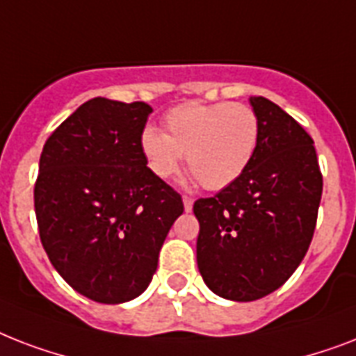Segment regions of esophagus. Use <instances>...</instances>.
I'll return each mask as SVG.
<instances>
[{
  "label": "esophagus",
  "mask_w": 356,
  "mask_h": 356,
  "mask_svg": "<svg viewBox=\"0 0 356 356\" xmlns=\"http://www.w3.org/2000/svg\"><path fill=\"white\" fill-rule=\"evenodd\" d=\"M183 203H184V211L190 212L192 211V207H194V200L188 197V195H183Z\"/></svg>",
  "instance_id": "obj_1"
}]
</instances>
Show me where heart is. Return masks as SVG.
<instances>
[{
    "label": "heart",
    "mask_w": 356,
    "mask_h": 356,
    "mask_svg": "<svg viewBox=\"0 0 356 356\" xmlns=\"http://www.w3.org/2000/svg\"><path fill=\"white\" fill-rule=\"evenodd\" d=\"M164 123L166 133L149 125L140 134V149L159 179L175 175L186 155L203 188L223 190L248 170L259 145V116L243 103H186Z\"/></svg>",
    "instance_id": "b5f03b06"
}]
</instances>
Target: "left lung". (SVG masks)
Instances as JSON below:
<instances>
[{
	"label": "left lung",
	"mask_w": 356,
	"mask_h": 356,
	"mask_svg": "<svg viewBox=\"0 0 356 356\" xmlns=\"http://www.w3.org/2000/svg\"><path fill=\"white\" fill-rule=\"evenodd\" d=\"M260 136L248 170L194 203L197 268L220 298L254 301L275 292L309 251L320 209L314 140L270 99L249 97Z\"/></svg>",
	"instance_id": "obj_1"
}]
</instances>
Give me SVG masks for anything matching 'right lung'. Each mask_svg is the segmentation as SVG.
Instances as JSON below:
<instances>
[{"label":"right lung","mask_w":356,"mask_h":356,"mask_svg":"<svg viewBox=\"0 0 356 356\" xmlns=\"http://www.w3.org/2000/svg\"><path fill=\"white\" fill-rule=\"evenodd\" d=\"M151 113L144 102L94 97L42 149L35 184L42 245L64 281L97 303H125L149 286L184 211L140 149Z\"/></svg>","instance_id":"right-lung-1"}]
</instances>
